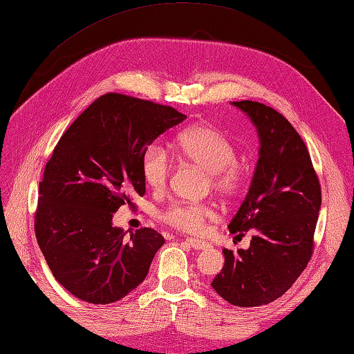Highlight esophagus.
Returning <instances> with one entry per match:
<instances>
[{
  "label": "esophagus",
  "mask_w": 354,
  "mask_h": 354,
  "mask_svg": "<svg viewBox=\"0 0 354 354\" xmlns=\"http://www.w3.org/2000/svg\"><path fill=\"white\" fill-rule=\"evenodd\" d=\"M187 243L189 247H193L194 250H205V248L209 247V243H207V242H205L202 239H196V238H188Z\"/></svg>",
  "instance_id": "1"
}]
</instances>
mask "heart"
I'll list each match as a JSON object with an SVG mask.
<instances>
[{
  "mask_svg": "<svg viewBox=\"0 0 354 354\" xmlns=\"http://www.w3.org/2000/svg\"><path fill=\"white\" fill-rule=\"evenodd\" d=\"M175 149L179 158L201 167L209 175L212 188L221 196L233 198L245 187V171L238 166L236 151L221 133L206 125H196L178 136ZM142 176L149 188L161 192L169 184L171 162L167 152L158 145L151 147L142 156ZM214 215L207 203L175 202L162 211L161 218L171 227L187 233H198Z\"/></svg>",
  "mask_w": 354,
  "mask_h": 354,
  "instance_id": "1",
  "label": "heart"
}]
</instances>
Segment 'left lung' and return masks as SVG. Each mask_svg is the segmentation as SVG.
<instances>
[{
  "label": "left lung",
  "mask_w": 354,
  "mask_h": 354,
  "mask_svg": "<svg viewBox=\"0 0 354 354\" xmlns=\"http://www.w3.org/2000/svg\"><path fill=\"white\" fill-rule=\"evenodd\" d=\"M260 138V157L245 201L229 224L248 250L224 248V266L211 286L234 306H260L283 296L311 260L322 187L305 142L286 118L242 100Z\"/></svg>",
  "instance_id": "8db88e82"
}]
</instances>
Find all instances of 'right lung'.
Wrapping results in <instances>:
<instances>
[{
  "instance_id": "obj_1",
  "label": "right lung",
  "mask_w": 354,
  "mask_h": 354,
  "mask_svg": "<svg viewBox=\"0 0 354 354\" xmlns=\"http://www.w3.org/2000/svg\"><path fill=\"white\" fill-rule=\"evenodd\" d=\"M176 109L118 93L98 97L61 136L39 185L34 230L58 283L85 302L121 301L148 275L165 238L113 227L120 206L145 194L142 156L183 122Z\"/></svg>"
}]
</instances>
